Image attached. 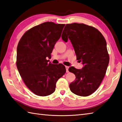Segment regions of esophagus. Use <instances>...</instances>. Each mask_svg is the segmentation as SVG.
I'll list each match as a JSON object with an SVG mask.
<instances>
[{
    "label": "esophagus",
    "mask_w": 122,
    "mask_h": 122,
    "mask_svg": "<svg viewBox=\"0 0 122 122\" xmlns=\"http://www.w3.org/2000/svg\"><path fill=\"white\" fill-rule=\"evenodd\" d=\"M65 68H66V72L67 73V72H68V68H69V67L68 66H65Z\"/></svg>",
    "instance_id": "1"
}]
</instances>
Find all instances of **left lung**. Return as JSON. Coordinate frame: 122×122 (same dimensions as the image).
Instances as JSON below:
<instances>
[{
	"label": "left lung",
	"mask_w": 122,
	"mask_h": 122,
	"mask_svg": "<svg viewBox=\"0 0 122 122\" xmlns=\"http://www.w3.org/2000/svg\"><path fill=\"white\" fill-rule=\"evenodd\" d=\"M61 38L65 42L69 39L77 59L84 65L81 69L69 67L76 76L69 84L71 92L81 96L91 95L101 85L110 61L105 38L95 27L78 23L66 24Z\"/></svg>",
	"instance_id": "obj_1"
}]
</instances>
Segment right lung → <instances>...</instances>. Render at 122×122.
Listing matches in <instances>:
<instances>
[{"instance_id": "obj_1", "label": "right lung", "mask_w": 122, "mask_h": 122, "mask_svg": "<svg viewBox=\"0 0 122 122\" xmlns=\"http://www.w3.org/2000/svg\"><path fill=\"white\" fill-rule=\"evenodd\" d=\"M65 25L44 23L25 32L19 41L17 67L26 86L36 95L53 93L56 82L66 73L64 65L48 63L46 59L51 57Z\"/></svg>"}]
</instances>
